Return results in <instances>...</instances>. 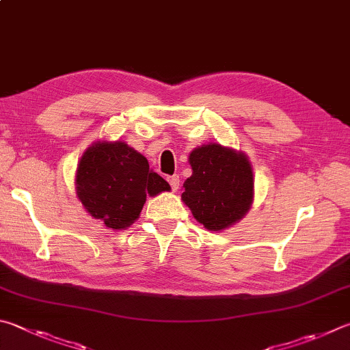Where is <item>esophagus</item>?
<instances>
[{"label":"esophagus","mask_w":350,"mask_h":350,"mask_svg":"<svg viewBox=\"0 0 350 350\" xmlns=\"http://www.w3.org/2000/svg\"><path fill=\"white\" fill-rule=\"evenodd\" d=\"M167 180H168L170 187H171V189H173V191H177V189H179V183H180V180H179V176H177V174H174V176H170Z\"/></svg>","instance_id":"1"}]
</instances>
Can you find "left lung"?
<instances>
[{"label":"left lung","instance_id":"8db88e82","mask_svg":"<svg viewBox=\"0 0 350 350\" xmlns=\"http://www.w3.org/2000/svg\"><path fill=\"white\" fill-rule=\"evenodd\" d=\"M188 162L193 174L183 183L182 200L208 231L237 224L254 202V174L247 156L209 142L194 148Z\"/></svg>","mask_w":350,"mask_h":350}]
</instances>
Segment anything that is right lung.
<instances>
[{"instance_id":"right-lung-1","label":"right lung","mask_w":350,"mask_h":350,"mask_svg":"<svg viewBox=\"0 0 350 350\" xmlns=\"http://www.w3.org/2000/svg\"><path fill=\"white\" fill-rule=\"evenodd\" d=\"M76 196L85 211L110 230H125L141 215L147 196L171 187L124 141H96L76 168Z\"/></svg>"}]
</instances>
